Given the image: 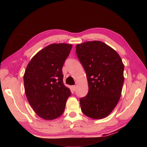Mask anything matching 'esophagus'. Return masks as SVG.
<instances>
[{
	"mask_svg": "<svg viewBox=\"0 0 147 147\" xmlns=\"http://www.w3.org/2000/svg\"><path fill=\"white\" fill-rule=\"evenodd\" d=\"M76 88V85H73V86H72V88H73V91H75Z\"/></svg>",
	"mask_w": 147,
	"mask_h": 147,
	"instance_id": "1",
	"label": "esophagus"
}]
</instances>
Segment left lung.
I'll return each mask as SVG.
<instances>
[{"label": "left lung", "mask_w": 147, "mask_h": 147, "mask_svg": "<svg viewBox=\"0 0 147 147\" xmlns=\"http://www.w3.org/2000/svg\"><path fill=\"white\" fill-rule=\"evenodd\" d=\"M76 55L86 74L88 92L80 100L83 113L99 119L117 105L124 83V64L116 51L100 41L76 47Z\"/></svg>", "instance_id": "left-lung-1"}]
</instances>
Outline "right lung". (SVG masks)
<instances>
[{"label": "right lung", "instance_id": "obj_1", "mask_svg": "<svg viewBox=\"0 0 147 147\" xmlns=\"http://www.w3.org/2000/svg\"><path fill=\"white\" fill-rule=\"evenodd\" d=\"M72 45L53 43L39 51L32 59L24 72V90L36 114L52 120L63 114L69 88L63 83L62 69L69 55Z\"/></svg>", "mask_w": 147, "mask_h": 147}]
</instances>
